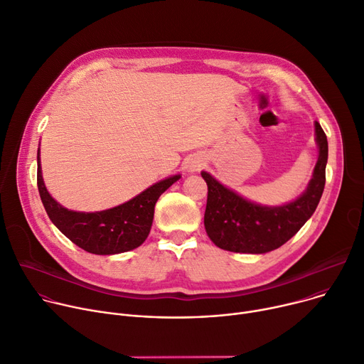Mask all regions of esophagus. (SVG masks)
<instances>
[{
    "mask_svg": "<svg viewBox=\"0 0 364 364\" xmlns=\"http://www.w3.org/2000/svg\"><path fill=\"white\" fill-rule=\"evenodd\" d=\"M200 166H202V164H200V162H198V161L190 164V169H191V171H198V169H199Z\"/></svg>",
    "mask_w": 364,
    "mask_h": 364,
    "instance_id": "1",
    "label": "esophagus"
}]
</instances>
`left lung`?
Returning a JSON list of instances; mask_svg holds the SVG:
<instances>
[{"label": "left lung", "mask_w": 364, "mask_h": 364, "mask_svg": "<svg viewBox=\"0 0 364 364\" xmlns=\"http://www.w3.org/2000/svg\"><path fill=\"white\" fill-rule=\"evenodd\" d=\"M314 129L319 158L313 178L303 195L288 205L268 208L252 203L202 173L208 184L205 228L215 246L235 253H266L281 247L306 224L318 208L326 181L328 140L318 121Z\"/></svg>", "instance_id": "8db88e82"}]
</instances>
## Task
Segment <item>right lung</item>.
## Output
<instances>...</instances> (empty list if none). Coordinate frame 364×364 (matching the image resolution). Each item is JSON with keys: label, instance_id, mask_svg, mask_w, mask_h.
Segmentation results:
<instances>
[{"label": "right lung", "instance_id": "obj_1", "mask_svg": "<svg viewBox=\"0 0 364 364\" xmlns=\"http://www.w3.org/2000/svg\"><path fill=\"white\" fill-rule=\"evenodd\" d=\"M38 190L54 225L76 246L93 255H115L139 247L148 238L155 203L180 176L162 180L132 200L101 212H75L57 203L46 191L38 152Z\"/></svg>", "mask_w": 364, "mask_h": 364}]
</instances>
